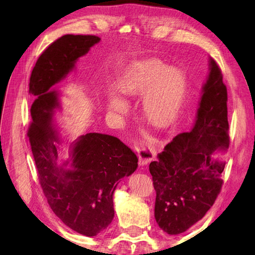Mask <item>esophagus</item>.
Listing matches in <instances>:
<instances>
[{"instance_id": "1", "label": "esophagus", "mask_w": 255, "mask_h": 255, "mask_svg": "<svg viewBox=\"0 0 255 255\" xmlns=\"http://www.w3.org/2000/svg\"><path fill=\"white\" fill-rule=\"evenodd\" d=\"M134 148L139 156V164L140 165H147L150 161H152L155 156L154 150L149 147V145L144 143H136Z\"/></svg>"}]
</instances>
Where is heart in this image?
Wrapping results in <instances>:
<instances>
[{"label":"heart","mask_w":255,"mask_h":255,"mask_svg":"<svg viewBox=\"0 0 255 255\" xmlns=\"http://www.w3.org/2000/svg\"><path fill=\"white\" fill-rule=\"evenodd\" d=\"M117 88L124 95L145 94L142 107L145 118L158 127L169 125L182 105L186 89V78L182 70L167 67L159 60L138 64L119 81ZM107 106L112 112L125 114L127 103L121 96L110 92Z\"/></svg>","instance_id":"b5f03b06"}]
</instances>
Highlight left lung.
Segmentation results:
<instances>
[{"label":"left lung","instance_id":"8db88e82","mask_svg":"<svg viewBox=\"0 0 255 255\" xmlns=\"http://www.w3.org/2000/svg\"><path fill=\"white\" fill-rule=\"evenodd\" d=\"M195 122L178 133L151 162L156 192L154 218L167 235H180L202 219L219 194L226 162L216 156L229 148L227 86L213 58Z\"/></svg>","mask_w":255,"mask_h":255}]
</instances>
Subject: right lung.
I'll list each match as a JSON object with an SVG mask.
<instances>
[{
	"label": "right lung",
	"instance_id": "1",
	"mask_svg": "<svg viewBox=\"0 0 255 255\" xmlns=\"http://www.w3.org/2000/svg\"><path fill=\"white\" fill-rule=\"evenodd\" d=\"M100 37L64 35L38 58L29 81L32 122L28 137L40 185L53 213L69 228L86 237L104 231L114 218L113 195L121 178L131 175L138 158L118 138L89 132L69 143V156L60 160L64 142L56 114L62 110L61 92L53 88L75 70Z\"/></svg>",
	"mask_w": 255,
	"mask_h": 255
}]
</instances>
